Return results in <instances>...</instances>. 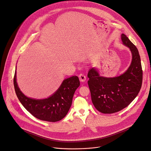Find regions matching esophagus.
Wrapping results in <instances>:
<instances>
[{
    "label": "esophagus",
    "mask_w": 151,
    "mask_h": 151,
    "mask_svg": "<svg viewBox=\"0 0 151 151\" xmlns=\"http://www.w3.org/2000/svg\"><path fill=\"white\" fill-rule=\"evenodd\" d=\"M78 77H79L80 80L82 82H85V80H86V76H85L84 74H83V73H82V74H80L79 75Z\"/></svg>",
    "instance_id": "esophagus-1"
}]
</instances>
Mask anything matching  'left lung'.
Segmentation results:
<instances>
[{
  "mask_svg": "<svg viewBox=\"0 0 151 151\" xmlns=\"http://www.w3.org/2000/svg\"><path fill=\"white\" fill-rule=\"evenodd\" d=\"M121 37L132 56L127 71L113 78L100 76L94 68H91L88 74L92 102L97 110L103 114L117 112L128 106L138 95L142 85L143 71L138 51L124 34Z\"/></svg>",
  "mask_w": 151,
  "mask_h": 151,
  "instance_id": "obj_1",
  "label": "left lung"
}]
</instances>
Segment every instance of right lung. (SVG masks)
I'll use <instances>...</instances> for the list:
<instances>
[{
    "instance_id": "obj_1",
    "label": "right lung",
    "mask_w": 151,
    "mask_h": 151,
    "mask_svg": "<svg viewBox=\"0 0 151 151\" xmlns=\"http://www.w3.org/2000/svg\"><path fill=\"white\" fill-rule=\"evenodd\" d=\"M14 86L22 105L34 117L43 121L55 122L63 119L69 111L74 92L80 86V81L77 76L64 80L53 95L42 100L29 98L22 93L16 82V71L14 77Z\"/></svg>"
}]
</instances>
